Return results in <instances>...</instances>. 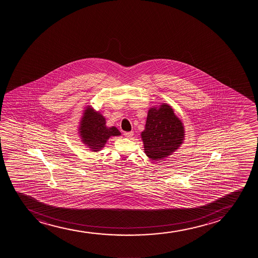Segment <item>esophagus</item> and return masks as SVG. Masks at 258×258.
Segmentation results:
<instances>
[{
	"mask_svg": "<svg viewBox=\"0 0 258 258\" xmlns=\"http://www.w3.org/2000/svg\"><path fill=\"white\" fill-rule=\"evenodd\" d=\"M124 135L126 138H131V137L134 136V132H125L124 133Z\"/></svg>",
	"mask_w": 258,
	"mask_h": 258,
	"instance_id": "esophagus-1",
	"label": "esophagus"
}]
</instances>
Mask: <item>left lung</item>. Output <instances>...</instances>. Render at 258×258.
I'll use <instances>...</instances> for the list:
<instances>
[{"mask_svg":"<svg viewBox=\"0 0 258 258\" xmlns=\"http://www.w3.org/2000/svg\"><path fill=\"white\" fill-rule=\"evenodd\" d=\"M141 138L146 156L152 160H163L183 144V124L171 106L162 103L149 109Z\"/></svg>","mask_w":258,"mask_h":258,"instance_id":"8db88e82","label":"left lung"}]
</instances>
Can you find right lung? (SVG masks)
<instances>
[{
	"mask_svg": "<svg viewBox=\"0 0 258 258\" xmlns=\"http://www.w3.org/2000/svg\"><path fill=\"white\" fill-rule=\"evenodd\" d=\"M78 134L81 141L93 152L102 150L111 137L119 136L121 134L115 126L107 127L105 117L90 106L85 107L83 111Z\"/></svg>",
	"mask_w": 258,
	"mask_h": 258,
	"instance_id": "add662e5",
	"label": "right lung"
}]
</instances>
